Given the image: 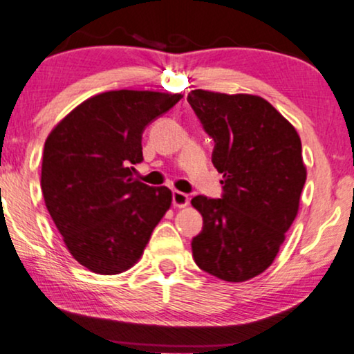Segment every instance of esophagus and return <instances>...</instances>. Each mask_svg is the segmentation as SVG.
<instances>
[{
	"mask_svg": "<svg viewBox=\"0 0 354 354\" xmlns=\"http://www.w3.org/2000/svg\"><path fill=\"white\" fill-rule=\"evenodd\" d=\"M172 205L174 207H185L188 205V195L182 192H172Z\"/></svg>",
	"mask_w": 354,
	"mask_h": 354,
	"instance_id": "esophagus-1",
	"label": "esophagus"
}]
</instances>
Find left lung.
I'll return each mask as SVG.
<instances>
[{
  "instance_id": "obj_1",
  "label": "left lung",
  "mask_w": 354,
  "mask_h": 354,
  "mask_svg": "<svg viewBox=\"0 0 354 354\" xmlns=\"http://www.w3.org/2000/svg\"><path fill=\"white\" fill-rule=\"evenodd\" d=\"M192 109L214 140L221 198L195 196L203 230L192 240L198 268L225 282H245L272 264L297 217L306 182L293 125L254 95L192 90Z\"/></svg>"
}]
</instances>
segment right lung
<instances>
[{
  "instance_id": "add662e5",
  "label": "right lung",
  "mask_w": 354,
  "mask_h": 354,
  "mask_svg": "<svg viewBox=\"0 0 354 354\" xmlns=\"http://www.w3.org/2000/svg\"><path fill=\"white\" fill-rule=\"evenodd\" d=\"M180 100L158 91H106L77 106L46 138V209L69 253L91 272L132 268L171 207V190L133 178V164L143 161L145 129Z\"/></svg>"
}]
</instances>
